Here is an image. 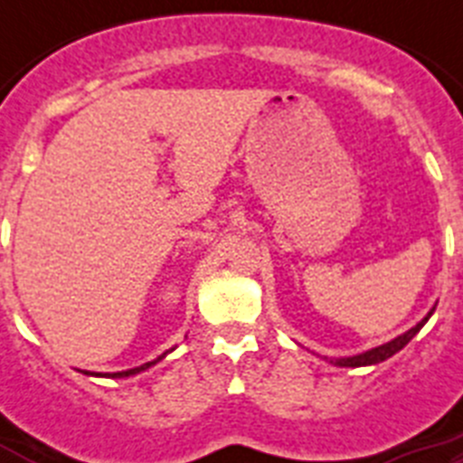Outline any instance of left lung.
I'll return each mask as SVG.
<instances>
[{
  "label": "left lung",
  "instance_id": "left-lung-1",
  "mask_svg": "<svg viewBox=\"0 0 463 463\" xmlns=\"http://www.w3.org/2000/svg\"><path fill=\"white\" fill-rule=\"evenodd\" d=\"M435 312V309H432ZM430 312V315H432ZM430 315L425 317L423 322H418L413 329H409L406 334H402V336H396L394 341H389V344L384 345H377V348H373V351H367V353H360V355H353V358H341L336 360V365H345V367H360V365H374V363H382V360H387L392 358L394 353H399L403 348V345L409 344L411 338L416 336L418 331L423 329V324L430 319Z\"/></svg>",
  "mask_w": 463,
  "mask_h": 463
}]
</instances>
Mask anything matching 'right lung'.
<instances>
[{"label": "right lung", "mask_w": 463, "mask_h": 463, "mask_svg": "<svg viewBox=\"0 0 463 463\" xmlns=\"http://www.w3.org/2000/svg\"><path fill=\"white\" fill-rule=\"evenodd\" d=\"M163 355H165V353H163ZM163 355H160V358H163ZM160 358L151 360V363H146V365H139V367H134V370H125V373H112V377H129V374H137V373H141V370H146V367L156 365V363H158Z\"/></svg>", "instance_id": "add662e5"}]
</instances>
